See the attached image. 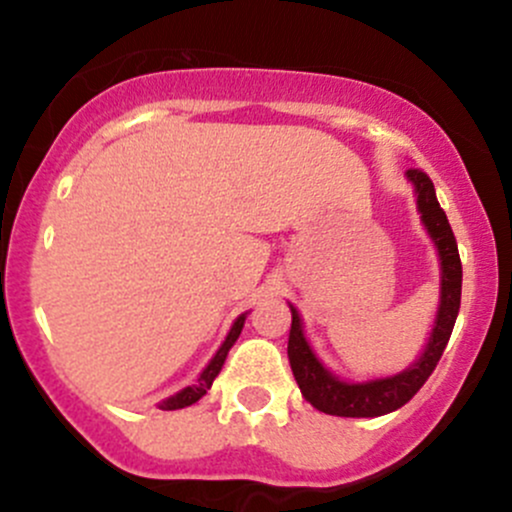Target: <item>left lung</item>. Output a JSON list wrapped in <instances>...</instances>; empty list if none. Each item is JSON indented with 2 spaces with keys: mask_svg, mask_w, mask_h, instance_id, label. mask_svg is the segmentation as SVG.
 Wrapping results in <instances>:
<instances>
[{
  "mask_svg": "<svg viewBox=\"0 0 512 512\" xmlns=\"http://www.w3.org/2000/svg\"><path fill=\"white\" fill-rule=\"evenodd\" d=\"M407 179L412 181L414 193H417V208L422 213V223L427 228L429 238L434 240L441 260V299L437 321H434L432 336H429L427 348L419 355V360L402 373L390 375V378L368 380V383H346L338 380L331 370L324 368L316 353L311 351L309 341L301 328L299 311L292 309V331H289V365L297 378V385L306 402L319 412L336 414V417H380V414L400 410L402 405L412 400L419 387L427 383L429 375L437 368L441 353L449 343L451 331H454L456 316L461 306V260L456 238L451 233V225L446 213L441 211L434 184L422 169H407Z\"/></svg>",
  "mask_w": 512,
  "mask_h": 512,
  "instance_id": "left-lung-1",
  "label": "left lung"
}]
</instances>
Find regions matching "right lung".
I'll return each instance as SVG.
<instances>
[{
  "instance_id": "right-lung-1",
  "label": "right lung",
  "mask_w": 512,
  "mask_h": 512,
  "mask_svg": "<svg viewBox=\"0 0 512 512\" xmlns=\"http://www.w3.org/2000/svg\"><path fill=\"white\" fill-rule=\"evenodd\" d=\"M242 324H245V314L235 319V324H233V328H230L228 338H225L223 346L218 348V353L213 355L211 363L206 365V370H203V373L198 375L196 383L184 387V390L176 392V395L166 397L164 402H159V410H181V407H188V405H193V402H198L203 395H206L208 390H211L213 380L218 378L220 368H223L225 358H228V351H230V348H233V343L238 341V336H240V331H242Z\"/></svg>"
}]
</instances>
